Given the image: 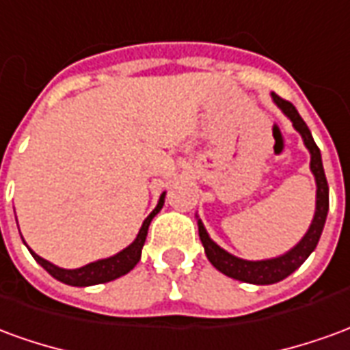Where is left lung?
<instances>
[{
	"instance_id": "8db88e82",
	"label": "left lung",
	"mask_w": 350,
	"mask_h": 350,
	"mask_svg": "<svg viewBox=\"0 0 350 350\" xmlns=\"http://www.w3.org/2000/svg\"><path fill=\"white\" fill-rule=\"evenodd\" d=\"M271 99L283 110V114L293 122L294 129L300 133L301 138H304V144L311 153L309 167H311V172L315 176L317 182V208L313 221L309 225V230L300 242L294 245L293 250L286 251L285 255H281V257L266 258V260H243V258H238L227 253L225 250H221L219 245L208 236L202 221L198 219V236H200V242L204 245L208 260L221 273H225V275L232 279H238V281H243V283H253V285H271V283H278L281 279L288 278L294 270H298L304 264V260L315 251L319 238L323 234L326 215H328V182H326V176H324L321 150L315 144V140L311 137V131L300 118L293 103L281 99L275 93H271Z\"/></svg>"
}]
</instances>
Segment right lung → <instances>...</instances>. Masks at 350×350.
<instances>
[{"label":"right lung","mask_w":350,"mask_h":350,"mask_svg":"<svg viewBox=\"0 0 350 350\" xmlns=\"http://www.w3.org/2000/svg\"><path fill=\"white\" fill-rule=\"evenodd\" d=\"M165 204V193L161 195L159 202L155 206L148 217L142 223V227L138 230L137 238L135 242L127 245L125 250L120 251L118 255L108 258H100V260H95V262H90L82 268H77V270H65V268H59L56 264L49 262L44 260L42 257H39L37 253L29 250V253L33 255V258L37 262L41 264L44 270L49 271L52 278H56L57 281H62L65 285H72V286H90V285H99V283H108V281H114V279L122 278L125 273H129L137 262L140 260V255H142V245L146 242V236H148V227L152 219L161 212V208Z\"/></svg>","instance_id":"1"}]
</instances>
